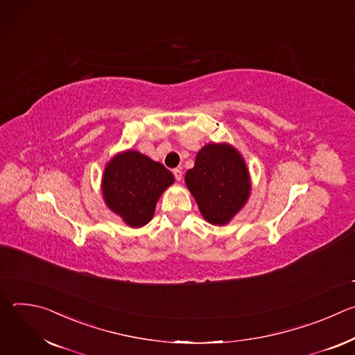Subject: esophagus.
Wrapping results in <instances>:
<instances>
[{"instance_id":"1","label":"esophagus","mask_w":355,"mask_h":355,"mask_svg":"<svg viewBox=\"0 0 355 355\" xmlns=\"http://www.w3.org/2000/svg\"><path fill=\"white\" fill-rule=\"evenodd\" d=\"M173 174H174V177H175L177 181H181V178H182V171H181L180 168H174V170H173Z\"/></svg>"}]
</instances>
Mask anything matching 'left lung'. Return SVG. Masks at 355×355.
Listing matches in <instances>:
<instances>
[{"instance_id": "1", "label": "left lung", "mask_w": 355, "mask_h": 355, "mask_svg": "<svg viewBox=\"0 0 355 355\" xmlns=\"http://www.w3.org/2000/svg\"><path fill=\"white\" fill-rule=\"evenodd\" d=\"M185 184L198 208L212 225H227L244 207L251 182L244 159L227 143H208L187 171Z\"/></svg>"}]
</instances>
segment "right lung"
<instances>
[{
    "label": "right lung",
    "instance_id": "obj_1",
    "mask_svg": "<svg viewBox=\"0 0 355 355\" xmlns=\"http://www.w3.org/2000/svg\"><path fill=\"white\" fill-rule=\"evenodd\" d=\"M171 184L174 175L163 164L126 150L107 164L101 187L107 207L128 226L141 227L153 218L157 199Z\"/></svg>",
    "mask_w": 355,
    "mask_h": 355
}]
</instances>
